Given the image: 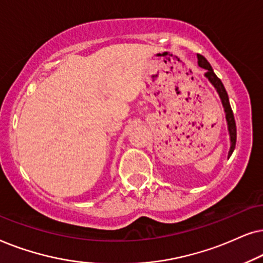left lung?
Wrapping results in <instances>:
<instances>
[{"mask_svg": "<svg viewBox=\"0 0 263 263\" xmlns=\"http://www.w3.org/2000/svg\"><path fill=\"white\" fill-rule=\"evenodd\" d=\"M198 59V66L199 67L207 69V72L204 73L205 78H207L209 82L212 83V85L215 87V90L218 91L220 100H221L223 110H225L226 114V121H227V128H229V135H230V142H231V146H230V152H229V156L232 155L234 148H236V141H237V128H236V121H234V117H233V111L232 108L230 106V101H229V95H227L225 86L221 83L216 74L213 71L212 66L209 62L205 60L204 56L202 55H197Z\"/></svg>", "mask_w": 263, "mask_h": 263, "instance_id": "8db88e82", "label": "left lung"}]
</instances>
